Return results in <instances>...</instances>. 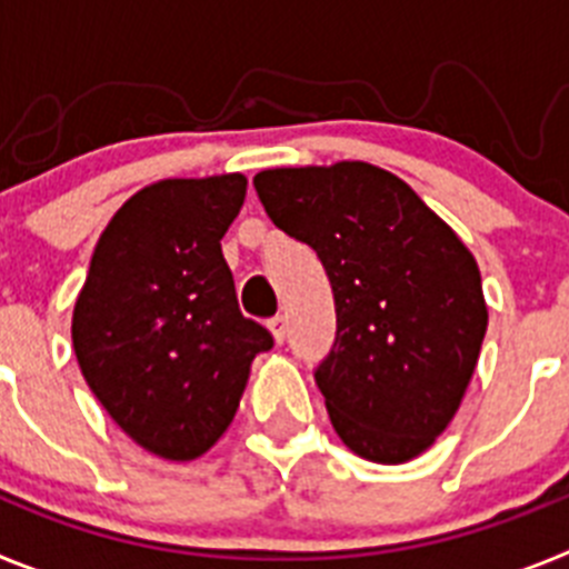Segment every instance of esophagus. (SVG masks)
Here are the masks:
<instances>
[{"instance_id":"obj_1","label":"esophagus","mask_w":569,"mask_h":569,"mask_svg":"<svg viewBox=\"0 0 569 569\" xmlns=\"http://www.w3.org/2000/svg\"><path fill=\"white\" fill-rule=\"evenodd\" d=\"M268 328H270V333H273V339L279 341V345L288 339V321H284V316H273V319L268 321Z\"/></svg>"}]
</instances>
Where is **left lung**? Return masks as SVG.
I'll list each match as a JSON object with an SVG mask.
<instances>
[{
  "label": "left lung",
  "instance_id": "left-lung-1",
  "mask_svg": "<svg viewBox=\"0 0 569 569\" xmlns=\"http://www.w3.org/2000/svg\"><path fill=\"white\" fill-rule=\"evenodd\" d=\"M253 184L276 228L328 270L336 339L313 376L336 433L367 461L416 459L453 421L479 361V264L376 164L261 170Z\"/></svg>",
  "mask_w": 569,
  "mask_h": 569
}]
</instances>
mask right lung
I'll list each match as a JSON object with an SVG mask.
<instances>
[{"instance_id": "obj_1", "label": "right lung", "mask_w": 569, "mask_h": 569, "mask_svg": "<svg viewBox=\"0 0 569 569\" xmlns=\"http://www.w3.org/2000/svg\"><path fill=\"white\" fill-rule=\"evenodd\" d=\"M248 179H162L130 196L99 236L73 308V350L110 419L148 453H208L239 410L256 353L273 347L244 319L222 236Z\"/></svg>"}]
</instances>
